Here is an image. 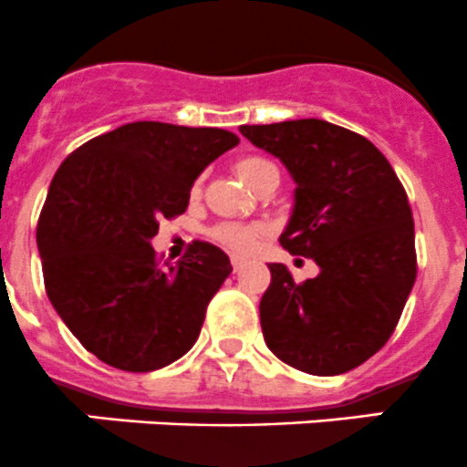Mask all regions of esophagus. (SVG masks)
I'll use <instances>...</instances> for the list:
<instances>
[{"label": "esophagus", "instance_id": "esophagus-1", "mask_svg": "<svg viewBox=\"0 0 467 467\" xmlns=\"http://www.w3.org/2000/svg\"><path fill=\"white\" fill-rule=\"evenodd\" d=\"M232 265H234V272H240L244 265H247V261H244V258H240V256H234Z\"/></svg>", "mask_w": 467, "mask_h": 467}]
</instances>
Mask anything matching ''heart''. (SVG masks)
I'll list each match as a JSON object with an SVG mask.
<instances>
[{
	"label": "heart",
	"instance_id": "heart-1",
	"mask_svg": "<svg viewBox=\"0 0 467 467\" xmlns=\"http://www.w3.org/2000/svg\"><path fill=\"white\" fill-rule=\"evenodd\" d=\"M234 168H235V174H238V177L252 188H256L270 172H279L276 165L272 163V161L263 159V156H243V159L235 161ZM200 195H202V182L197 179V182L191 186V197L192 200H197ZM263 232H265V229H263L261 224H220V227L213 232V238L220 240V243H223L224 247L232 249V252L249 254L258 244Z\"/></svg>",
	"mask_w": 467,
	"mask_h": 467
}]
</instances>
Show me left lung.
<instances>
[{
    "mask_svg": "<svg viewBox=\"0 0 467 467\" xmlns=\"http://www.w3.org/2000/svg\"><path fill=\"white\" fill-rule=\"evenodd\" d=\"M240 133L288 168L297 188L279 243L320 267L297 284L285 265H267L263 338L308 375L354 370L390 338L418 275L404 186L368 138L325 119L243 124Z\"/></svg>",
    "mask_w": 467,
    "mask_h": 467,
    "instance_id": "left-lung-1",
    "label": "left lung"
}]
</instances>
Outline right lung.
I'll use <instances>...</instances> for the list:
<instances>
[{
    "instance_id": "obj_1",
    "label": "right lung",
    "mask_w": 467,
    "mask_h": 467,
    "mask_svg": "<svg viewBox=\"0 0 467 467\" xmlns=\"http://www.w3.org/2000/svg\"><path fill=\"white\" fill-rule=\"evenodd\" d=\"M213 127L131 122L72 151L57 170L36 240L45 290L78 343L124 372H151L195 345L229 256L195 240L161 263L150 240L188 209L202 170L238 145Z\"/></svg>"
}]
</instances>
